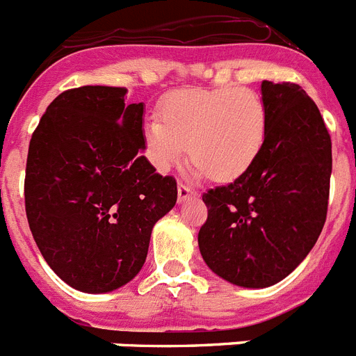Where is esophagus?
Returning <instances> with one entry per match:
<instances>
[{"mask_svg": "<svg viewBox=\"0 0 356 356\" xmlns=\"http://www.w3.org/2000/svg\"><path fill=\"white\" fill-rule=\"evenodd\" d=\"M194 196H196V193H194L191 187H187V185L184 184H178V202L184 203L187 202V200L194 198Z\"/></svg>", "mask_w": 356, "mask_h": 356, "instance_id": "1", "label": "esophagus"}]
</instances>
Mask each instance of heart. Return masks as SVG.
Segmentation results:
<instances>
[{
	"label": "heart",
	"instance_id": "b5f03b06",
	"mask_svg": "<svg viewBox=\"0 0 356 356\" xmlns=\"http://www.w3.org/2000/svg\"><path fill=\"white\" fill-rule=\"evenodd\" d=\"M160 118L144 124L145 154L154 169H172L189 145L194 175H214L218 181L247 175L268 131L265 100L245 86L175 91L162 100Z\"/></svg>",
	"mask_w": 356,
	"mask_h": 356
}]
</instances>
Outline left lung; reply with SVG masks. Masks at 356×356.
<instances>
[{
    "mask_svg": "<svg viewBox=\"0 0 356 356\" xmlns=\"http://www.w3.org/2000/svg\"><path fill=\"white\" fill-rule=\"evenodd\" d=\"M268 131L247 175L203 194L209 218L198 245L209 268L243 288L290 275L323 232L331 176V138L299 84L261 83Z\"/></svg>",
    "mask_w": 356,
    "mask_h": 356,
    "instance_id": "obj_1",
    "label": "left lung"
}]
</instances>
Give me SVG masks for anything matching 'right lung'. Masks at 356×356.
Here are the masks:
<instances>
[{"label": "right lung", "mask_w": 356, "mask_h": 356, "mask_svg": "<svg viewBox=\"0 0 356 356\" xmlns=\"http://www.w3.org/2000/svg\"><path fill=\"white\" fill-rule=\"evenodd\" d=\"M126 88L63 91L47 108L26 158L25 207L42 257L66 284L108 293L140 272L176 180L142 156L144 104Z\"/></svg>", "instance_id": "1"}]
</instances>
